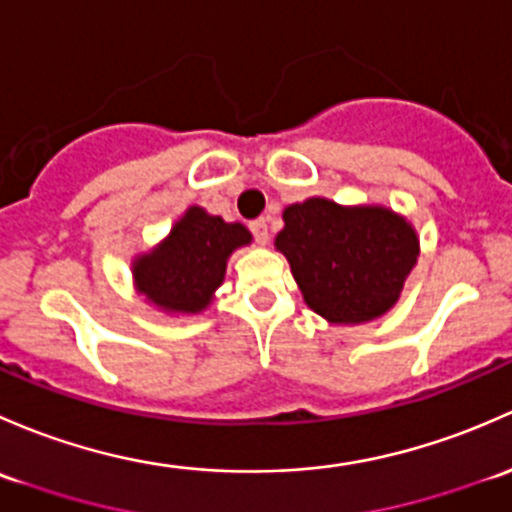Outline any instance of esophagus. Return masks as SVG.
Returning a JSON list of instances; mask_svg holds the SVG:
<instances>
[{"mask_svg":"<svg viewBox=\"0 0 512 512\" xmlns=\"http://www.w3.org/2000/svg\"><path fill=\"white\" fill-rule=\"evenodd\" d=\"M251 234H254V239L258 241V244H268V219L261 217L256 221H251Z\"/></svg>","mask_w":512,"mask_h":512,"instance_id":"obj_1","label":"esophagus"}]
</instances>
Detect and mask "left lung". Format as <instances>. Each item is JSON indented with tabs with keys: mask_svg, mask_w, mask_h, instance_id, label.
<instances>
[{
	"mask_svg": "<svg viewBox=\"0 0 512 512\" xmlns=\"http://www.w3.org/2000/svg\"><path fill=\"white\" fill-rule=\"evenodd\" d=\"M276 249L291 263L305 303L330 323H365L397 303L419 239L382 207H340L313 197L283 212Z\"/></svg>",
	"mask_w": 512,
	"mask_h": 512,
	"instance_id": "8db88e82",
	"label": "left lung"
}]
</instances>
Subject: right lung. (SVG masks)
Segmentation results:
<instances>
[{
  "label": "right lung",
  "mask_w": 512,
  "mask_h": 512,
  "mask_svg": "<svg viewBox=\"0 0 512 512\" xmlns=\"http://www.w3.org/2000/svg\"><path fill=\"white\" fill-rule=\"evenodd\" d=\"M251 234L241 224H226L204 209H187L175 229L147 256L135 263L140 293L170 313H199L224 281L226 258L249 244Z\"/></svg>",
  "instance_id": "add662e5"
}]
</instances>
